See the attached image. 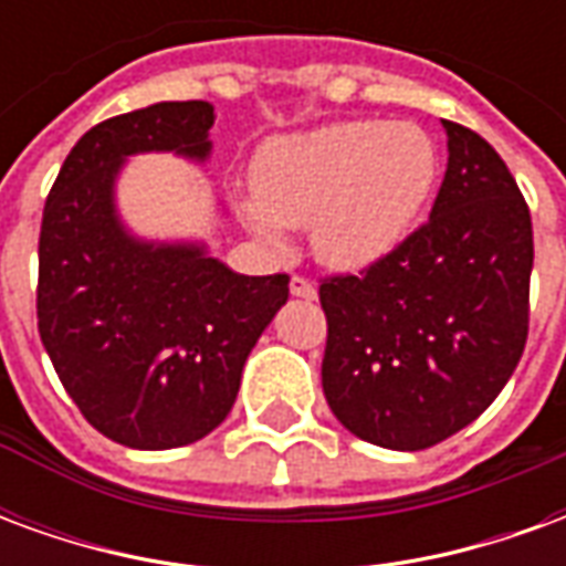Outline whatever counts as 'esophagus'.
Masks as SVG:
<instances>
[{"mask_svg":"<svg viewBox=\"0 0 566 566\" xmlns=\"http://www.w3.org/2000/svg\"><path fill=\"white\" fill-rule=\"evenodd\" d=\"M291 294L303 296V300H315V296H318V287L308 282V279H303V275H294V279H291Z\"/></svg>","mask_w":566,"mask_h":566,"instance_id":"1","label":"esophagus"}]
</instances>
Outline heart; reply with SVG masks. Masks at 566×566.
<instances>
[{
	"mask_svg": "<svg viewBox=\"0 0 566 566\" xmlns=\"http://www.w3.org/2000/svg\"><path fill=\"white\" fill-rule=\"evenodd\" d=\"M439 154L424 129L391 120H343L266 142L254 160V197L242 218L266 242L312 233L333 270L388 258L416 227L437 187Z\"/></svg>",
	"mask_w": 566,
	"mask_h": 566,
	"instance_id": "1",
	"label": "heart"
}]
</instances>
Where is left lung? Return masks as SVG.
<instances>
[{
    "label": "left lung",
    "mask_w": 566,
    "mask_h": 566,
    "mask_svg": "<svg viewBox=\"0 0 566 566\" xmlns=\"http://www.w3.org/2000/svg\"><path fill=\"white\" fill-rule=\"evenodd\" d=\"M449 166L430 221L388 258L321 282L324 397L355 437L430 449L485 412L527 343L531 211L500 154L442 120Z\"/></svg>",
    "instance_id": "left-lung-1"
}]
</instances>
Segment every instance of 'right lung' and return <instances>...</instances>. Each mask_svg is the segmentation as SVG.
<instances>
[{"label":"right lung","mask_w":566,"mask_h":566,"mask_svg":"<svg viewBox=\"0 0 566 566\" xmlns=\"http://www.w3.org/2000/svg\"><path fill=\"white\" fill-rule=\"evenodd\" d=\"M214 108L157 103L108 117L69 150L39 235V336L69 397L103 437L178 449L230 416L251 348L287 275H239L206 245L145 242L115 209L133 154L206 160Z\"/></svg>","instance_id":"right-lung-1"}]
</instances>
